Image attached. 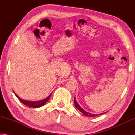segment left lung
<instances>
[{
    "mask_svg": "<svg viewBox=\"0 0 135 135\" xmlns=\"http://www.w3.org/2000/svg\"><path fill=\"white\" fill-rule=\"evenodd\" d=\"M74 104H75V106H76V108L78 109L81 112V113L83 114L85 116H87V117H94V116H96V115H99V114H91V113H88V112H87L86 111H84L83 109H82L81 108V107L78 104V103H77L76 100V98H75L74 97Z\"/></svg>",
    "mask_w": 135,
    "mask_h": 135,
    "instance_id": "left-lung-1",
    "label": "left lung"
}]
</instances>
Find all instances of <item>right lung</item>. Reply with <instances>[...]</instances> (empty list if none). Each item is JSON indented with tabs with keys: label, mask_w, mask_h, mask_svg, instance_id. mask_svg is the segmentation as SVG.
Instances as JSON below:
<instances>
[{
	"label": "right lung",
	"mask_w": 135,
	"mask_h": 135,
	"mask_svg": "<svg viewBox=\"0 0 135 135\" xmlns=\"http://www.w3.org/2000/svg\"><path fill=\"white\" fill-rule=\"evenodd\" d=\"M14 94L16 95V97L18 98V99H19L22 104H24L25 105L28 107L30 108H38V107H40L43 105H44L46 104V102L49 99L52 93L50 95H49L47 98H46L45 99L41 100H38V101H28V100H24L23 99H21L19 97H18V96L16 95V93H14Z\"/></svg>",
	"instance_id": "obj_1"
}]
</instances>
